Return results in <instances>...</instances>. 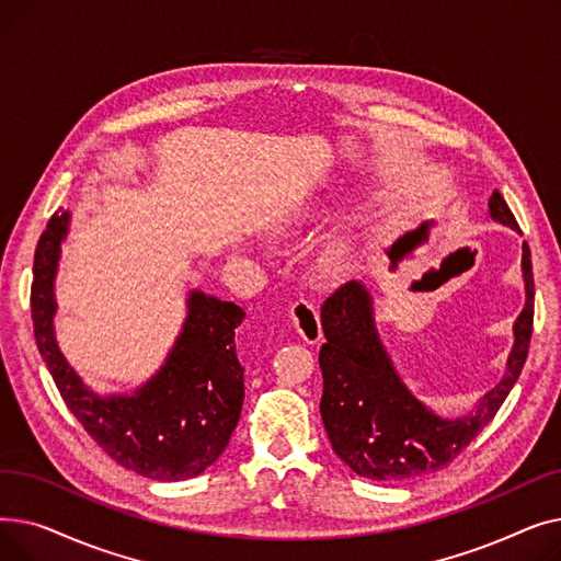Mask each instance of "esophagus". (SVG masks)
<instances>
[{
	"instance_id": "obj_1",
	"label": "esophagus",
	"mask_w": 561,
	"mask_h": 561,
	"mask_svg": "<svg viewBox=\"0 0 561 561\" xmlns=\"http://www.w3.org/2000/svg\"><path fill=\"white\" fill-rule=\"evenodd\" d=\"M290 320L293 328H296L305 341L316 343L322 336V328H320V316L316 305H311L309 300H298L290 305Z\"/></svg>"
}]
</instances>
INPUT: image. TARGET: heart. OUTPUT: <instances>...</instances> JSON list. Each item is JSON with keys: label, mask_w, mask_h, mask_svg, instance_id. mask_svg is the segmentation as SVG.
Returning a JSON list of instances; mask_svg holds the SVG:
<instances>
[{"label": "heart", "mask_w": 561, "mask_h": 561, "mask_svg": "<svg viewBox=\"0 0 561 561\" xmlns=\"http://www.w3.org/2000/svg\"><path fill=\"white\" fill-rule=\"evenodd\" d=\"M343 248L341 245H330L325 250V254H322V263H325V268H336V265H341L343 261Z\"/></svg>", "instance_id": "b5f03b06"}]
</instances>
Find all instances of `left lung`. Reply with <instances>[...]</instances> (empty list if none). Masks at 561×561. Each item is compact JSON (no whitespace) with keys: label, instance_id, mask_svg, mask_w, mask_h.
<instances>
[{"label":"left lung","instance_id":"1","mask_svg":"<svg viewBox=\"0 0 561 561\" xmlns=\"http://www.w3.org/2000/svg\"><path fill=\"white\" fill-rule=\"evenodd\" d=\"M491 216L520 231L507 202L497 191L489 197ZM525 309L514 325V350L507 373L470 416L446 421L434 416L411 396L381 347L370 296L357 282L341 284L320 307L328 343L320 347L322 398L320 416L334 453L357 476L377 482L414 480L453 463L497 414L514 389L527 359L535 322L533 256L523 243Z\"/></svg>","mask_w":561,"mask_h":561}]
</instances>
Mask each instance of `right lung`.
I'll list each match as a JSON object with an SVG mask.
<instances>
[{
  "label": "right lung",
  "mask_w": 561,
  "mask_h": 561,
  "mask_svg": "<svg viewBox=\"0 0 561 561\" xmlns=\"http://www.w3.org/2000/svg\"><path fill=\"white\" fill-rule=\"evenodd\" d=\"M68 214H54L34 254L32 320L41 357L64 402L95 444L134 473L174 482L199 476L227 448L243 407V373L233 330L243 309L193 293L182 336L165 366L131 398L88 391L56 347L54 273Z\"/></svg>",
  "instance_id": "1"
}]
</instances>
